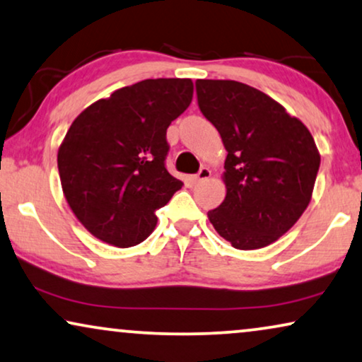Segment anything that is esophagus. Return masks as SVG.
<instances>
[{"instance_id": "esophagus-1", "label": "esophagus", "mask_w": 362, "mask_h": 362, "mask_svg": "<svg viewBox=\"0 0 362 362\" xmlns=\"http://www.w3.org/2000/svg\"><path fill=\"white\" fill-rule=\"evenodd\" d=\"M210 177H211L210 168L209 167H202L200 172L197 173V175H194V182H195V184H199V182L206 180V178H210Z\"/></svg>"}]
</instances>
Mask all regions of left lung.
<instances>
[{
  "label": "left lung",
  "mask_w": 362,
  "mask_h": 362,
  "mask_svg": "<svg viewBox=\"0 0 362 362\" xmlns=\"http://www.w3.org/2000/svg\"><path fill=\"white\" fill-rule=\"evenodd\" d=\"M199 107L226 153L225 200L209 211L216 233L237 250L276 242L310 205L321 156L300 119L237 81H197Z\"/></svg>",
  "instance_id": "1"
}]
</instances>
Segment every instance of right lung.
Returning <instances> with one entry per match:
<instances>
[{"mask_svg":"<svg viewBox=\"0 0 362 362\" xmlns=\"http://www.w3.org/2000/svg\"><path fill=\"white\" fill-rule=\"evenodd\" d=\"M194 98L192 79H146L99 99L74 119L57 151L72 214L100 242L129 248L157 225L182 182L165 168L167 127Z\"/></svg>","mask_w":362,"mask_h":362,"instance_id":"1","label":"right lung"}]
</instances>
